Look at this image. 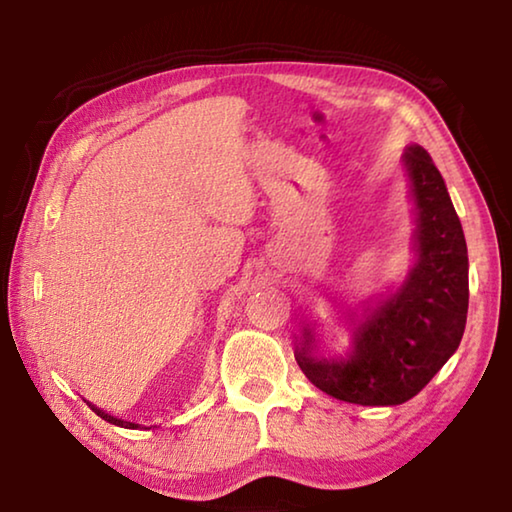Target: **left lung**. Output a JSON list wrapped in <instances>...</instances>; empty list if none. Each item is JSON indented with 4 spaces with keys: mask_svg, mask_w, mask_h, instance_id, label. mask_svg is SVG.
I'll use <instances>...</instances> for the list:
<instances>
[{
    "mask_svg": "<svg viewBox=\"0 0 512 512\" xmlns=\"http://www.w3.org/2000/svg\"><path fill=\"white\" fill-rule=\"evenodd\" d=\"M402 158L415 203L409 277L357 320L345 357H316L318 341L309 325L293 352L311 384L350 404L395 406L411 400L445 366L465 332L470 284L461 221L431 155L413 144Z\"/></svg>",
    "mask_w": 512,
    "mask_h": 512,
    "instance_id": "left-lung-1",
    "label": "left lung"
}]
</instances>
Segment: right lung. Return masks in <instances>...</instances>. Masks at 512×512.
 Here are the masks:
<instances>
[{"mask_svg":"<svg viewBox=\"0 0 512 512\" xmlns=\"http://www.w3.org/2000/svg\"><path fill=\"white\" fill-rule=\"evenodd\" d=\"M92 406V411L99 415V418H103L106 422H110V424H117V427H124V429H137L140 427V424H135V422H128V420H121V418H115V415H110V413H106V411H101V409H97V406L94 404H90Z\"/></svg>","mask_w":512,"mask_h":512,"instance_id":"add662e5","label":"right lung"}]
</instances>
